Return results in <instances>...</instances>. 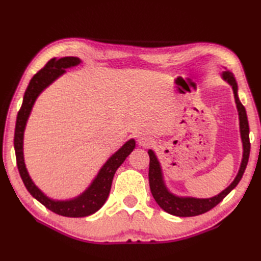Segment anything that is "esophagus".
<instances>
[{
	"instance_id": "obj_1",
	"label": "esophagus",
	"mask_w": 261,
	"mask_h": 261,
	"mask_svg": "<svg viewBox=\"0 0 261 261\" xmlns=\"http://www.w3.org/2000/svg\"><path fill=\"white\" fill-rule=\"evenodd\" d=\"M151 142H152L151 138H149V137H147V136H142V137L139 138V139H138V143H139V145H140L141 147H148V146H150Z\"/></svg>"
}]
</instances>
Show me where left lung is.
Returning a JSON list of instances; mask_svg holds the SVG:
<instances>
[{"instance_id": "1", "label": "left lung", "mask_w": 261, "mask_h": 261, "mask_svg": "<svg viewBox=\"0 0 261 261\" xmlns=\"http://www.w3.org/2000/svg\"><path fill=\"white\" fill-rule=\"evenodd\" d=\"M222 79L226 81L232 86L234 94V99L238 109V113H239V121H240V135L243 146V154H242V162L234 180L225 188L224 191L221 192L218 195H215L211 198H195V197H179L174 195L170 193L167 187H166L162 167L156 157V154L151 150H149V158H150V163H149V185H150V191L154 201L166 212L175 215V216H181V218H186V216H195L203 214L207 211L212 210L216 206L222 199L228 195V194L233 190V188L239 184L241 180L243 173H245L249 154H250V141H249V123L247 118L246 109L241 104L239 97H238V84L234 79V76L230 73L229 70L224 71L222 74Z\"/></svg>"}]
</instances>
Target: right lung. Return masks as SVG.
I'll use <instances>...</instances> for the list:
<instances>
[{
  "instance_id": "right-lung-1",
  "label": "right lung",
  "mask_w": 261,
  "mask_h": 261,
  "mask_svg": "<svg viewBox=\"0 0 261 261\" xmlns=\"http://www.w3.org/2000/svg\"><path fill=\"white\" fill-rule=\"evenodd\" d=\"M79 64H81V59L77 57H63L60 59L53 58L46 64L45 67L32 77L25 90L23 102H22L21 109L18 112V116H16L14 131L16 166H18L22 181H23L28 192L37 201L45 205L48 210L59 215L68 216V218H83V216L91 215L103 206L110 194L111 185H112L116 169L120 167L136 147V141L134 139L125 142L103 165V167L99 169L97 176L92 181L90 187L80 196L73 199L56 201V199L49 198L32 181L29 174H28L23 159V134L28 118H29L33 104H35L39 94L50 85L55 80L58 79L60 75H63L66 71V68L74 67Z\"/></svg>"
}]
</instances>
